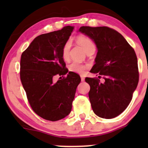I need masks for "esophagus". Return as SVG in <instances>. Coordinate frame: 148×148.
<instances>
[{"label":"esophagus","instance_id":"obj_1","mask_svg":"<svg viewBox=\"0 0 148 148\" xmlns=\"http://www.w3.org/2000/svg\"><path fill=\"white\" fill-rule=\"evenodd\" d=\"M80 77H81V80H82V82L84 81V77L83 75H81V76H80Z\"/></svg>","mask_w":148,"mask_h":148}]
</instances>
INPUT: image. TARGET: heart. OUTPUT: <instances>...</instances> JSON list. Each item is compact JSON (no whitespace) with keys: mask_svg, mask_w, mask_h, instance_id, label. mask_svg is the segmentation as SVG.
Returning <instances> with one entry per match:
<instances>
[{"mask_svg":"<svg viewBox=\"0 0 148 148\" xmlns=\"http://www.w3.org/2000/svg\"><path fill=\"white\" fill-rule=\"evenodd\" d=\"M77 44L82 46L86 53H89L90 51H95V44L93 40L90 37L85 35H79L76 38ZM70 43L67 41L64 45L62 51V57L64 60H68L69 57ZM88 69V65L78 63V62H72L69 66V70L71 72L77 73V74H83L84 71Z\"/></svg>","mask_w":148,"mask_h":148,"instance_id":"heart-1","label":"heart"}]
</instances>
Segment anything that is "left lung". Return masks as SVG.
Returning a JSON list of instances; mask_svg holds the SVG:
<instances>
[{
	"label": "left lung",
	"mask_w": 148,
	"mask_h": 148,
	"mask_svg": "<svg viewBox=\"0 0 148 148\" xmlns=\"http://www.w3.org/2000/svg\"><path fill=\"white\" fill-rule=\"evenodd\" d=\"M79 31L95 41L98 51L90 72L98 78L86 77L90 86L89 97L94 112L112 119L127 107L139 82L135 50L117 31L107 26H82ZM105 79L101 83L99 79Z\"/></svg>",
	"instance_id": "left-lung-1"
}]
</instances>
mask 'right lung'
<instances>
[{
	"mask_svg": "<svg viewBox=\"0 0 148 148\" xmlns=\"http://www.w3.org/2000/svg\"><path fill=\"white\" fill-rule=\"evenodd\" d=\"M73 28L67 26L38 36L21 54L20 78L28 103L46 120H62L69 114L81 82L80 76L71 71L56 83L53 80L55 75L68 72L62 51Z\"/></svg>",
	"mask_w": 148,
	"mask_h": 148,
	"instance_id": "right-lung-1",
	"label": "right lung"
}]
</instances>
